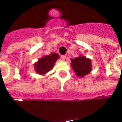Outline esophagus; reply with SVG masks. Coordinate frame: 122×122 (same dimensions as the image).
<instances>
[{
	"label": "esophagus",
	"instance_id": "34e87169",
	"mask_svg": "<svg viewBox=\"0 0 122 122\" xmlns=\"http://www.w3.org/2000/svg\"><path fill=\"white\" fill-rule=\"evenodd\" d=\"M61 59L62 61H65V59H66V56H61Z\"/></svg>",
	"mask_w": 122,
	"mask_h": 122
}]
</instances>
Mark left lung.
Segmentation results:
<instances>
[{"label":"left lung","mask_w":122,"mask_h":122,"mask_svg":"<svg viewBox=\"0 0 122 122\" xmlns=\"http://www.w3.org/2000/svg\"><path fill=\"white\" fill-rule=\"evenodd\" d=\"M71 66L77 76L82 78L91 72L92 62L86 57L80 56L74 59H71Z\"/></svg>","instance_id":"left-lung-1"}]
</instances>
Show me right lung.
I'll return each mask as SVG.
<instances>
[{"instance_id": "obj_1", "label": "right lung", "mask_w": 122, "mask_h": 122, "mask_svg": "<svg viewBox=\"0 0 122 122\" xmlns=\"http://www.w3.org/2000/svg\"><path fill=\"white\" fill-rule=\"evenodd\" d=\"M59 57L57 53H52L40 58L34 65L35 71L38 74H45L51 71L57 59Z\"/></svg>"}]
</instances>
